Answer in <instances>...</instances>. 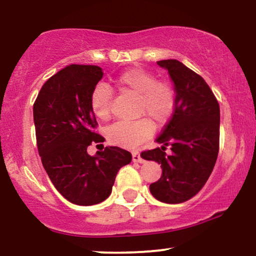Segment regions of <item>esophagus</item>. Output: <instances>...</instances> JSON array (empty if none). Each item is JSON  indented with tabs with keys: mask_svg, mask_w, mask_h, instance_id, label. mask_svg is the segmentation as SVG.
<instances>
[{
	"mask_svg": "<svg viewBox=\"0 0 256 256\" xmlns=\"http://www.w3.org/2000/svg\"><path fill=\"white\" fill-rule=\"evenodd\" d=\"M132 160H134V162H139V164L144 162V159L142 158L140 154H139V152L137 151L132 152Z\"/></svg>",
	"mask_w": 256,
	"mask_h": 256,
	"instance_id": "34e87169",
	"label": "esophagus"
}]
</instances>
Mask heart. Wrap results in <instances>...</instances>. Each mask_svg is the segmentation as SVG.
Here are the masks:
<instances>
[{
  "instance_id": "1",
  "label": "heart",
  "mask_w": 256,
  "mask_h": 256,
  "mask_svg": "<svg viewBox=\"0 0 256 256\" xmlns=\"http://www.w3.org/2000/svg\"><path fill=\"white\" fill-rule=\"evenodd\" d=\"M116 82L122 88L137 94L138 114H145L150 119L116 122L108 128V139L114 145L134 148L152 136L154 125L151 120L164 126L172 118L176 105V90L170 82L156 80L154 74L140 68L124 71ZM111 97V90L103 84H97L90 94L91 111L102 122L110 119Z\"/></svg>"
}]
</instances>
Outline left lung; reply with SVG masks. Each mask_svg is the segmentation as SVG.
<instances>
[{"label": "left lung", "instance_id": "8db88e82", "mask_svg": "<svg viewBox=\"0 0 256 256\" xmlns=\"http://www.w3.org/2000/svg\"><path fill=\"white\" fill-rule=\"evenodd\" d=\"M168 70L176 94L174 114L156 139V148L142 153V158L160 164L158 182L150 192L159 202L182 204L202 188L219 152L220 108L204 78L176 60L156 62ZM172 145V153L164 152Z\"/></svg>", "mask_w": 256, "mask_h": 256}]
</instances>
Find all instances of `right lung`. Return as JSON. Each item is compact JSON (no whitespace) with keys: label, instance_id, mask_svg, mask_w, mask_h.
Masks as SVG:
<instances>
[{"label":"right lung","instance_id":"obj_1","mask_svg":"<svg viewBox=\"0 0 256 256\" xmlns=\"http://www.w3.org/2000/svg\"><path fill=\"white\" fill-rule=\"evenodd\" d=\"M103 74L100 66L71 64L44 83L34 104L43 168L56 190L80 206L108 199L118 171L132 160L130 152L117 146L94 156L86 151L91 142H104L94 132L97 122L90 108V94Z\"/></svg>","mask_w":256,"mask_h":256}]
</instances>
